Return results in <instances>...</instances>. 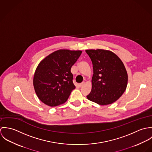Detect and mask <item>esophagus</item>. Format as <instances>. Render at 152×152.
<instances>
[{
	"instance_id": "obj_1",
	"label": "esophagus",
	"mask_w": 152,
	"mask_h": 152,
	"mask_svg": "<svg viewBox=\"0 0 152 152\" xmlns=\"http://www.w3.org/2000/svg\"><path fill=\"white\" fill-rule=\"evenodd\" d=\"M84 82H83V83H81V84H79V87H82L84 86Z\"/></svg>"
}]
</instances>
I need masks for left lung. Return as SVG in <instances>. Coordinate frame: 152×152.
<instances>
[{
  "mask_svg": "<svg viewBox=\"0 0 152 152\" xmlns=\"http://www.w3.org/2000/svg\"><path fill=\"white\" fill-rule=\"evenodd\" d=\"M93 66L92 89L87 99L101 105L116 101L128 85V73L119 57L104 49L86 50Z\"/></svg>",
  "mask_w": 152,
  "mask_h": 152,
  "instance_id": "1",
  "label": "left lung"
}]
</instances>
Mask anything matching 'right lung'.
<instances>
[{"mask_svg":"<svg viewBox=\"0 0 152 152\" xmlns=\"http://www.w3.org/2000/svg\"><path fill=\"white\" fill-rule=\"evenodd\" d=\"M81 53V50L60 49L40 62L34 74L33 86L37 97L44 104L53 107L67 101L75 88L71 68Z\"/></svg>","mask_w":152,"mask_h":152,"instance_id":"obj_1","label":"right lung"}]
</instances>
